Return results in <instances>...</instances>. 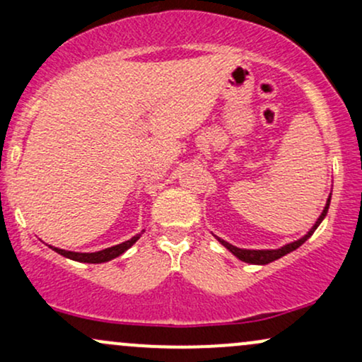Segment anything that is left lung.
I'll return each instance as SVG.
<instances>
[{
  "label": "left lung",
  "mask_w": 362,
  "mask_h": 362,
  "mask_svg": "<svg viewBox=\"0 0 362 362\" xmlns=\"http://www.w3.org/2000/svg\"><path fill=\"white\" fill-rule=\"evenodd\" d=\"M328 206H330V195H328L327 204H325V207H323V213L320 214V218L317 219V223L313 224V228H311V230L308 231V233H306L305 236H303V238L296 240V242L288 243V245H284V247L277 248V250H247V248H238V247H235V245H231V243L224 242V240H221V238H218V242L221 243L223 247H226L228 250H230L231 253H233L235 257H238L240 260L247 262V264H257V265L271 264V262L277 260V259H281V257H284L286 253H289V252L296 250L298 247H301V245L305 243L306 240H308L310 236L315 233V230H317V228L320 226V223L323 221V218H325L327 213H328Z\"/></svg>",
  "instance_id": "8db88e82"
}]
</instances>
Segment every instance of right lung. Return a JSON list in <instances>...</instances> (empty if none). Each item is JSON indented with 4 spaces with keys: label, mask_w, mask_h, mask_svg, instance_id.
<instances>
[{
    "label": "right lung",
    "mask_w": 362,
    "mask_h": 362,
    "mask_svg": "<svg viewBox=\"0 0 362 362\" xmlns=\"http://www.w3.org/2000/svg\"><path fill=\"white\" fill-rule=\"evenodd\" d=\"M139 236L141 235H136V236H132L131 240H127V242L119 243V245H115V247H109V248H105V250L93 252V253L69 252V250H62V248H56V247H51V248L54 252L59 253V255L66 257V259H71V260H76V262H85V264H102V262H109L112 259H115V257L122 255V253L126 252L127 248H131L132 245L138 242Z\"/></svg>",
    "instance_id": "right-lung-1"
}]
</instances>
